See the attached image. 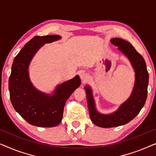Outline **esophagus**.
<instances>
[{"label": "esophagus", "mask_w": 156, "mask_h": 156, "mask_svg": "<svg viewBox=\"0 0 156 156\" xmlns=\"http://www.w3.org/2000/svg\"><path fill=\"white\" fill-rule=\"evenodd\" d=\"M80 77L82 79V80L83 81H85L87 80V78H88V76H87V74H85V73H82L80 74Z\"/></svg>", "instance_id": "1"}]
</instances>
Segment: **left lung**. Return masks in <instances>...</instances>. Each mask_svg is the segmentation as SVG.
I'll return each instance as SVG.
<instances>
[{"instance_id":"1","label":"left lung","mask_w":156,"mask_h":156,"mask_svg":"<svg viewBox=\"0 0 156 156\" xmlns=\"http://www.w3.org/2000/svg\"><path fill=\"white\" fill-rule=\"evenodd\" d=\"M111 42L124 54L131 62L135 72V84L131 96L111 114H102L97 111L92 91L89 86L85 87L89 116L95 125L103 128L119 126L129 123L138 114L146 103L148 94V72L144 57L130 42L121 38H113Z\"/></svg>"}]
</instances>
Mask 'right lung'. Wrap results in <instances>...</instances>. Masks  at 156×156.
Masks as SVG:
<instances>
[{"instance_id": "1", "label": "right lung", "mask_w": 156, "mask_h": 156, "mask_svg": "<svg viewBox=\"0 0 156 156\" xmlns=\"http://www.w3.org/2000/svg\"><path fill=\"white\" fill-rule=\"evenodd\" d=\"M59 35L35 36L25 44L15 57L9 78L10 98L15 110L30 124L39 127H54L61 122L65 102L80 87L76 75L58 85L52 96L37 90L30 80L28 67L37 50L44 44L56 41Z\"/></svg>"}]
</instances>
